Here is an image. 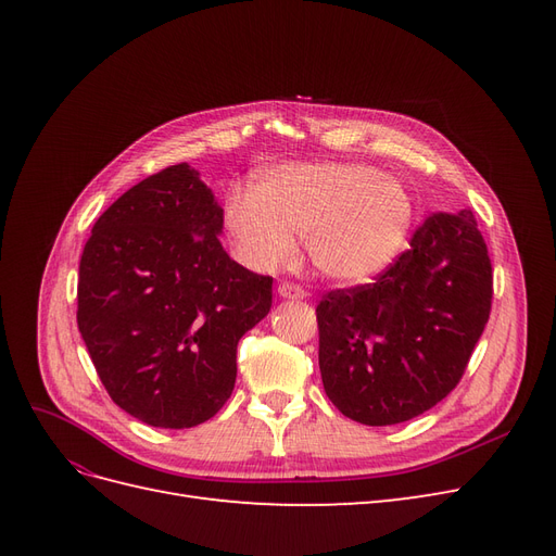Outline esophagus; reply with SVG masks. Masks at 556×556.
I'll return each instance as SVG.
<instances>
[{
	"label": "esophagus",
	"instance_id": "34e87169",
	"mask_svg": "<svg viewBox=\"0 0 556 556\" xmlns=\"http://www.w3.org/2000/svg\"><path fill=\"white\" fill-rule=\"evenodd\" d=\"M278 294L282 296V299H306L308 296V292L304 290V288H299V285H294V282H282V285H278Z\"/></svg>",
	"mask_w": 556,
	"mask_h": 556
}]
</instances>
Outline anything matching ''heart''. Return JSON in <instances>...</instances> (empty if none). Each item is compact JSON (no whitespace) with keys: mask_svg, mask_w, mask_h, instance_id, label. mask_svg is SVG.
<instances>
[{"mask_svg":"<svg viewBox=\"0 0 556 556\" xmlns=\"http://www.w3.org/2000/svg\"><path fill=\"white\" fill-rule=\"evenodd\" d=\"M225 229L255 271H278L306 237L317 274L355 282L390 262L410 227L408 192L364 164L296 162L268 172L255 194L231 190Z\"/></svg>","mask_w":556,"mask_h":556,"instance_id":"obj_1","label":"heart"}]
</instances>
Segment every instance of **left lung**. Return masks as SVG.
<instances>
[{"label": "left lung", "instance_id": "8db88e82", "mask_svg": "<svg viewBox=\"0 0 556 556\" xmlns=\"http://www.w3.org/2000/svg\"><path fill=\"white\" fill-rule=\"evenodd\" d=\"M492 262L473 211L433 213L376 282L323 296L319 374L368 427L422 415L459 384L492 311Z\"/></svg>", "mask_w": 556, "mask_h": 556}]
</instances>
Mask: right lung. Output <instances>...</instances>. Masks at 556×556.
<instances>
[{
  "instance_id": "right-lung-1",
  "label": "right lung",
  "mask_w": 556,
  "mask_h": 556,
  "mask_svg": "<svg viewBox=\"0 0 556 556\" xmlns=\"http://www.w3.org/2000/svg\"><path fill=\"white\" fill-rule=\"evenodd\" d=\"M223 208L190 164L102 213L78 268V331L109 396L150 427L190 429L231 396L241 336L271 311V276L233 262Z\"/></svg>"
}]
</instances>
